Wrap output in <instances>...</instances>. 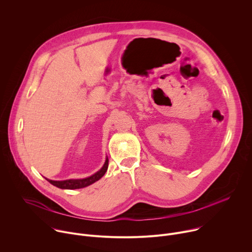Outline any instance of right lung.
I'll return each instance as SVG.
<instances>
[{"mask_svg":"<svg viewBox=\"0 0 252 252\" xmlns=\"http://www.w3.org/2000/svg\"><path fill=\"white\" fill-rule=\"evenodd\" d=\"M107 166H109V159H105V162L103 164V166L94 174L87 177V178H82V179H67V181H51V179L46 178L47 181L52 184L53 186L59 188V189H83L86 187H89L91 185H93L94 183L97 182L99 178H101L106 169Z\"/></svg>","mask_w":252,"mask_h":252,"instance_id":"add662e5","label":"right lung"}]
</instances>
